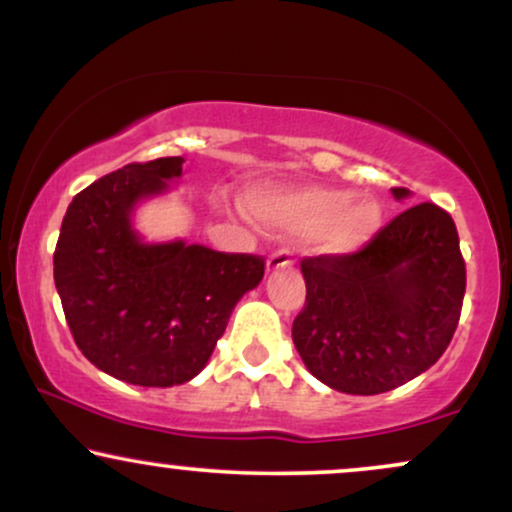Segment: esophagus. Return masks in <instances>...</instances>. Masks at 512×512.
I'll return each instance as SVG.
<instances>
[{"label":"esophagus","mask_w":512,"mask_h":512,"mask_svg":"<svg viewBox=\"0 0 512 512\" xmlns=\"http://www.w3.org/2000/svg\"><path fill=\"white\" fill-rule=\"evenodd\" d=\"M291 260V252L289 250H276L272 255L267 257V272H276V269H284L289 267Z\"/></svg>","instance_id":"obj_1"}]
</instances>
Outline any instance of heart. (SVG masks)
<instances>
[{"label": "heart", "mask_w": 512, "mask_h": 512, "mask_svg": "<svg viewBox=\"0 0 512 512\" xmlns=\"http://www.w3.org/2000/svg\"><path fill=\"white\" fill-rule=\"evenodd\" d=\"M245 207L257 221L289 233H315L327 255H351L366 248L383 226V209L373 197H354L339 187L252 190Z\"/></svg>", "instance_id": "obj_1"}]
</instances>
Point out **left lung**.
<instances>
[{"label": "left lung", "mask_w": 512, "mask_h": 512, "mask_svg": "<svg viewBox=\"0 0 512 512\" xmlns=\"http://www.w3.org/2000/svg\"><path fill=\"white\" fill-rule=\"evenodd\" d=\"M301 272L305 305L293 344L317 380L346 395L414 380L443 356L460 322V238L448 211L431 202L402 211L358 252L303 257Z\"/></svg>", "instance_id": "1"}]
</instances>
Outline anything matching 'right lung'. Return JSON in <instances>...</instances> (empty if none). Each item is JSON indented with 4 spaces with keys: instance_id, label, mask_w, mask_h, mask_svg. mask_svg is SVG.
<instances>
[{
    "instance_id": "right-lung-1",
    "label": "right lung",
    "mask_w": 512,
    "mask_h": 512,
    "mask_svg": "<svg viewBox=\"0 0 512 512\" xmlns=\"http://www.w3.org/2000/svg\"><path fill=\"white\" fill-rule=\"evenodd\" d=\"M182 175L168 156L103 175L72 199L55 248V286L76 346L103 373L173 387L207 366L264 260L185 240L149 245L132 228L139 199Z\"/></svg>"
}]
</instances>
